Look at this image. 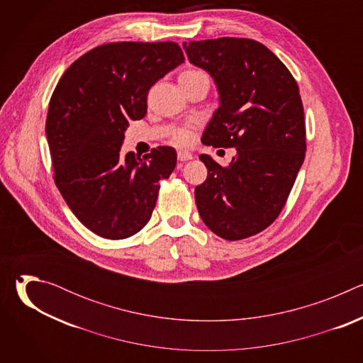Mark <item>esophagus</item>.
<instances>
[{
    "label": "esophagus",
    "mask_w": 363,
    "mask_h": 363,
    "mask_svg": "<svg viewBox=\"0 0 363 363\" xmlns=\"http://www.w3.org/2000/svg\"><path fill=\"white\" fill-rule=\"evenodd\" d=\"M192 160V153L188 152V150H179L178 152V161L181 162H185V161H189Z\"/></svg>",
    "instance_id": "esophagus-1"
}]
</instances>
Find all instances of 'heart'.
Returning <instances> with one entry per match:
<instances>
[{"label":"heart","mask_w":363,"mask_h":363,"mask_svg":"<svg viewBox=\"0 0 363 363\" xmlns=\"http://www.w3.org/2000/svg\"><path fill=\"white\" fill-rule=\"evenodd\" d=\"M196 74H201V72L194 70V69H188V70H185V72L181 73L179 80L191 79V77H194V76H196ZM174 140H175L178 145H188V143L192 140V133H191L189 130H186V129H179V130L175 132Z\"/></svg>","instance_id":"1"}]
</instances>
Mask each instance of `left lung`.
Masks as SVG:
<instances>
[{
    "label": "left lung",
    "mask_w": 363,
    "mask_h": 363,
    "mask_svg": "<svg viewBox=\"0 0 363 363\" xmlns=\"http://www.w3.org/2000/svg\"><path fill=\"white\" fill-rule=\"evenodd\" d=\"M184 48L194 66L210 73L220 94L201 142L237 149L228 167L199 155L208 175L195 188L196 208L214 234L242 240L279 217L304 161L298 86L273 51L250 38L189 41Z\"/></svg>",
    "instance_id": "obj_1"
}]
</instances>
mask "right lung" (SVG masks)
<instances>
[{
    "instance_id": "right-lung-1",
    "label": "right lung",
    "mask_w": 363,
    "mask_h": 363,
    "mask_svg": "<svg viewBox=\"0 0 363 363\" xmlns=\"http://www.w3.org/2000/svg\"><path fill=\"white\" fill-rule=\"evenodd\" d=\"M174 41L99 45L62 76L50 99L45 135L55 181L69 208L94 234L122 240L140 231L169 178L177 152L122 153L129 121L146 115L149 89L184 63Z\"/></svg>"
}]
</instances>
